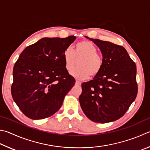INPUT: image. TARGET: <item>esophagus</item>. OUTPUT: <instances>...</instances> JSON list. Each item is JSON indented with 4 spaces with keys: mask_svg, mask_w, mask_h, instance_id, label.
<instances>
[{
    "mask_svg": "<svg viewBox=\"0 0 150 150\" xmlns=\"http://www.w3.org/2000/svg\"><path fill=\"white\" fill-rule=\"evenodd\" d=\"M75 84H77V85H81V82H80V81H75Z\"/></svg>",
    "mask_w": 150,
    "mask_h": 150,
    "instance_id": "obj_1",
    "label": "esophagus"
}]
</instances>
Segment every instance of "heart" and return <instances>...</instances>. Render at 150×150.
<instances>
[{
	"label": "heart",
	"mask_w": 150,
	"mask_h": 150,
	"mask_svg": "<svg viewBox=\"0 0 150 150\" xmlns=\"http://www.w3.org/2000/svg\"><path fill=\"white\" fill-rule=\"evenodd\" d=\"M71 48H67L63 53L65 67L70 71L76 64V60L80 59L78 67L71 71V75L79 79H84L91 77H96L101 71L103 66L102 56L97 53V48L88 40H81Z\"/></svg>",
	"instance_id": "b5f03b06"
}]
</instances>
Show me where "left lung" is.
Returning a JSON list of instances; mask_svg holds the SVG:
<instances>
[{
	"instance_id": "left-lung-1",
	"label": "left lung",
	"mask_w": 150,
	"mask_h": 150,
	"mask_svg": "<svg viewBox=\"0 0 150 150\" xmlns=\"http://www.w3.org/2000/svg\"><path fill=\"white\" fill-rule=\"evenodd\" d=\"M101 50L103 66L93 80L82 84L79 102L91 121L100 123L120 119L138 93L137 66L122 46L90 39Z\"/></svg>"
}]
</instances>
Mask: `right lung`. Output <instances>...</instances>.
<instances>
[{"mask_svg": "<svg viewBox=\"0 0 150 150\" xmlns=\"http://www.w3.org/2000/svg\"><path fill=\"white\" fill-rule=\"evenodd\" d=\"M76 37L42 38L24 49L13 69L11 93L28 117L37 120L57 112L75 80L65 67L63 53Z\"/></svg>", "mask_w": 150, "mask_h": 150, "instance_id": "1", "label": "right lung"}]
</instances>
